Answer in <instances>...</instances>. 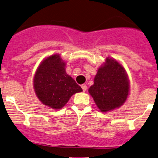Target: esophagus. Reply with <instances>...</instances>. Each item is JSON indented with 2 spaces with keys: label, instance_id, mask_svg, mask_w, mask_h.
<instances>
[{
  "label": "esophagus",
  "instance_id": "obj_1",
  "mask_svg": "<svg viewBox=\"0 0 158 158\" xmlns=\"http://www.w3.org/2000/svg\"><path fill=\"white\" fill-rule=\"evenodd\" d=\"M81 87H82L83 91L85 92V90H87V85H86V84H82V85H81Z\"/></svg>",
  "mask_w": 158,
  "mask_h": 158
}]
</instances>
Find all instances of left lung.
<instances>
[{
  "instance_id": "left-lung-1",
  "label": "left lung",
  "mask_w": 158,
  "mask_h": 158,
  "mask_svg": "<svg viewBox=\"0 0 158 158\" xmlns=\"http://www.w3.org/2000/svg\"><path fill=\"white\" fill-rule=\"evenodd\" d=\"M88 91L102 112L121 107L129 93V81L124 68L117 60L106 58V63L98 69L94 84Z\"/></svg>"
}]
</instances>
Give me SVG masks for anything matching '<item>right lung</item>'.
<instances>
[{
	"instance_id": "obj_1",
	"label": "right lung",
	"mask_w": 158,
	"mask_h": 158,
	"mask_svg": "<svg viewBox=\"0 0 158 158\" xmlns=\"http://www.w3.org/2000/svg\"><path fill=\"white\" fill-rule=\"evenodd\" d=\"M34 87L38 99L45 105L60 109L73 94L82 88L65 71V63L58 54L47 57L37 68Z\"/></svg>"
}]
</instances>
